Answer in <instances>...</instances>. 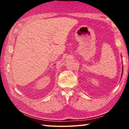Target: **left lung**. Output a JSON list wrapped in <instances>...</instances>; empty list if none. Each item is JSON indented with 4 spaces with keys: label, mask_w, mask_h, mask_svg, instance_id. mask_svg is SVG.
Masks as SVG:
<instances>
[{
    "label": "left lung",
    "mask_w": 129,
    "mask_h": 129,
    "mask_svg": "<svg viewBox=\"0 0 129 129\" xmlns=\"http://www.w3.org/2000/svg\"><path fill=\"white\" fill-rule=\"evenodd\" d=\"M123 68H122V72H123ZM122 75H123V72L122 73ZM121 78H122V77H121Z\"/></svg>",
    "instance_id": "obj_1"
}]
</instances>
